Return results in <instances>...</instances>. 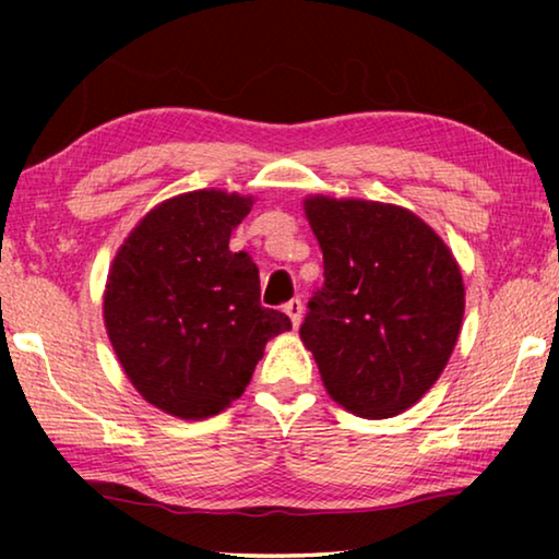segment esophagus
I'll use <instances>...</instances> for the list:
<instances>
[{
  "label": "esophagus",
  "instance_id": "1",
  "mask_svg": "<svg viewBox=\"0 0 559 559\" xmlns=\"http://www.w3.org/2000/svg\"><path fill=\"white\" fill-rule=\"evenodd\" d=\"M283 310H286V316L290 318L293 328H298L300 325V318H302V302L298 298H293V300L286 302V306H283Z\"/></svg>",
  "mask_w": 559,
  "mask_h": 559
}]
</instances>
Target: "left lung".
<instances>
[{
  "label": "left lung",
  "mask_w": 559,
  "mask_h": 559,
  "mask_svg": "<svg viewBox=\"0 0 559 559\" xmlns=\"http://www.w3.org/2000/svg\"><path fill=\"white\" fill-rule=\"evenodd\" d=\"M302 210L325 266L302 345L340 406L390 419L431 390L456 347L466 308L459 263L404 206L310 194Z\"/></svg>",
  "instance_id": "left-lung-1"
}]
</instances>
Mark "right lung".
I'll return each mask as SVG.
<instances>
[{"label": "right lung", "instance_id": "add662e5", "mask_svg": "<svg viewBox=\"0 0 559 559\" xmlns=\"http://www.w3.org/2000/svg\"><path fill=\"white\" fill-rule=\"evenodd\" d=\"M253 197L224 189L177 194L150 210L110 263L103 320L145 402L197 421L239 400L263 347L290 330L261 306L259 269L229 251Z\"/></svg>", "mask_w": 559, "mask_h": 559}]
</instances>
